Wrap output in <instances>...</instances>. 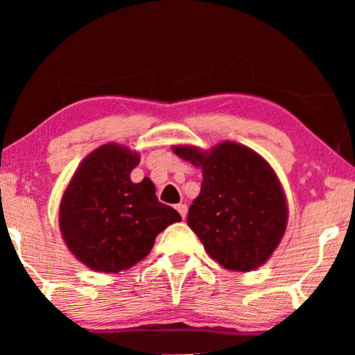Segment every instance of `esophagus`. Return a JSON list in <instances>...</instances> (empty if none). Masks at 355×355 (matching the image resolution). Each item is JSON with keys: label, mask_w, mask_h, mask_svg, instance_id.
I'll use <instances>...</instances> for the list:
<instances>
[{"label": "esophagus", "mask_w": 355, "mask_h": 355, "mask_svg": "<svg viewBox=\"0 0 355 355\" xmlns=\"http://www.w3.org/2000/svg\"><path fill=\"white\" fill-rule=\"evenodd\" d=\"M176 208H178V211L181 213L182 220H186V216H187V205H186V203H179Z\"/></svg>", "instance_id": "1"}]
</instances>
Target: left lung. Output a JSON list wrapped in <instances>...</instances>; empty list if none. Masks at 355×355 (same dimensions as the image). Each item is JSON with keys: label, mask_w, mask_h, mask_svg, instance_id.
Returning a JSON list of instances; mask_svg holds the SVG:
<instances>
[{"label": "left lung", "mask_w": 355, "mask_h": 355, "mask_svg": "<svg viewBox=\"0 0 355 355\" xmlns=\"http://www.w3.org/2000/svg\"><path fill=\"white\" fill-rule=\"evenodd\" d=\"M173 152L202 168V189L189 208L187 225L207 254L226 270L263 265L288 223L283 187L270 164L234 142H221L210 152L176 145Z\"/></svg>", "instance_id": "8db88e82"}]
</instances>
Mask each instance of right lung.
I'll use <instances>...</instances> for the list:
<instances>
[{
    "mask_svg": "<svg viewBox=\"0 0 355 355\" xmlns=\"http://www.w3.org/2000/svg\"><path fill=\"white\" fill-rule=\"evenodd\" d=\"M139 155L116 144L94 150L72 176L60 205L66 245L95 271L118 273L148 255L159 232L181 221L158 202L148 178L130 181Z\"/></svg>",
    "mask_w": 355,
    "mask_h": 355,
    "instance_id": "add662e5",
    "label": "right lung"
}]
</instances>
